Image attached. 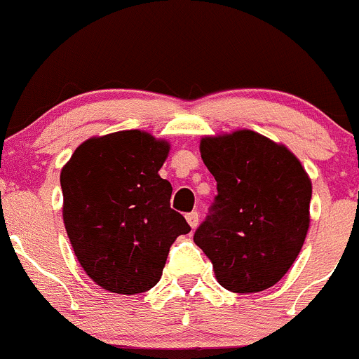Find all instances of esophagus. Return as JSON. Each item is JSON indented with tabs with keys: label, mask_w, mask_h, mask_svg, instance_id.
<instances>
[{
	"label": "esophagus",
	"mask_w": 359,
	"mask_h": 359,
	"mask_svg": "<svg viewBox=\"0 0 359 359\" xmlns=\"http://www.w3.org/2000/svg\"><path fill=\"white\" fill-rule=\"evenodd\" d=\"M187 222L190 224V227L196 229L197 225H199V213H197V211H190V213H187Z\"/></svg>",
	"instance_id": "34e87169"
}]
</instances>
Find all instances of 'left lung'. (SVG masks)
Masks as SVG:
<instances>
[{"label":"left lung","instance_id":"obj_1","mask_svg":"<svg viewBox=\"0 0 359 359\" xmlns=\"http://www.w3.org/2000/svg\"><path fill=\"white\" fill-rule=\"evenodd\" d=\"M217 196L194 241L227 291L259 292L298 257L310 224L312 183L285 146L252 130L201 141Z\"/></svg>","mask_w":359,"mask_h":359}]
</instances>
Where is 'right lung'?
<instances>
[{"label": "right lung", "mask_w": 359, "mask_h": 359, "mask_svg": "<svg viewBox=\"0 0 359 359\" xmlns=\"http://www.w3.org/2000/svg\"><path fill=\"white\" fill-rule=\"evenodd\" d=\"M169 144L141 130L88 139L61 170L63 220L81 266L100 287L139 294L155 287L170 245L190 233L158 176Z\"/></svg>", "instance_id": "add662e5"}]
</instances>
